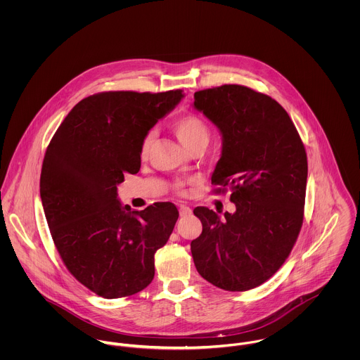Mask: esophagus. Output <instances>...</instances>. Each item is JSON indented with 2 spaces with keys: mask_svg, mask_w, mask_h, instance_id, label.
Masks as SVG:
<instances>
[{
  "mask_svg": "<svg viewBox=\"0 0 360 360\" xmlns=\"http://www.w3.org/2000/svg\"><path fill=\"white\" fill-rule=\"evenodd\" d=\"M179 212H180V216H181V217H186V216H190V214H191V209H190L188 206L180 205Z\"/></svg>",
  "mask_w": 360,
  "mask_h": 360,
  "instance_id": "1",
  "label": "esophagus"
}]
</instances>
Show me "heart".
I'll list each match as a JSON object with an SVG mask.
<instances>
[{"label": "heart", "mask_w": 360, "mask_h": 360, "mask_svg": "<svg viewBox=\"0 0 360 360\" xmlns=\"http://www.w3.org/2000/svg\"><path fill=\"white\" fill-rule=\"evenodd\" d=\"M172 129H173V133L176 134V137L181 141V144L188 148L191 147L193 144L195 143H200V141H206L207 143V139H209V131H207V126H206L205 122L197 116V115H183L180 117H177L173 123H172ZM153 139H154V133H148L143 143H141V156L146 158L148 155L150 151V147H151V143H153ZM193 183V180H187V181H183V180H179L174 183V190L180 194L186 193V187Z\"/></svg>", "instance_id": "heart-1"}]
</instances>
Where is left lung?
Segmentation results:
<instances>
[{
	"label": "left lung",
	"instance_id": "8db88e82",
	"mask_svg": "<svg viewBox=\"0 0 360 360\" xmlns=\"http://www.w3.org/2000/svg\"><path fill=\"white\" fill-rule=\"evenodd\" d=\"M194 108L221 134L212 184L231 188L236 212L220 219L205 206L194 209L202 234L191 241L193 259L210 284L247 291L281 267L298 238L308 179L305 147L285 109L245 86L197 91Z\"/></svg>",
	"mask_w": 360,
	"mask_h": 360
}]
</instances>
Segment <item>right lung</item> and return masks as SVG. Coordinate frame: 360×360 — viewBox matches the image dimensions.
<instances>
[{"mask_svg": "<svg viewBox=\"0 0 360 360\" xmlns=\"http://www.w3.org/2000/svg\"><path fill=\"white\" fill-rule=\"evenodd\" d=\"M184 94L108 91L82 100L63 119L43 160L40 197L68 270L97 295L115 300L154 278L155 252L177 221L172 202L122 206L117 186L141 166L144 137Z\"/></svg>", "mask_w": 360, "mask_h": 360, "instance_id": "obj_1", "label": "right lung"}]
</instances>
